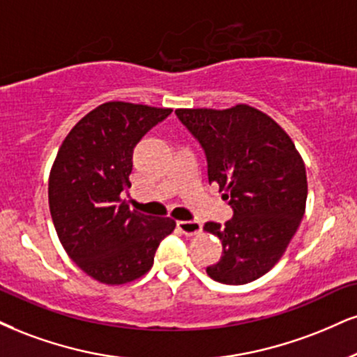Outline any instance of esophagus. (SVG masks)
I'll return each instance as SVG.
<instances>
[{
	"mask_svg": "<svg viewBox=\"0 0 357 357\" xmlns=\"http://www.w3.org/2000/svg\"><path fill=\"white\" fill-rule=\"evenodd\" d=\"M177 228L185 236H193L202 231V223L197 222V220H187V222L180 220V222H177Z\"/></svg>",
	"mask_w": 357,
	"mask_h": 357,
	"instance_id": "34e87169",
	"label": "esophagus"
}]
</instances>
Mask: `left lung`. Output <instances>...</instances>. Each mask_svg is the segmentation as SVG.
Listing matches in <instances>:
<instances>
[{"instance_id": "obj_1", "label": "left lung", "mask_w": 357, "mask_h": 357, "mask_svg": "<svg viewBox=\"0 0 357 357\" xmlns=\"http://www.w3.org/2000/svg\"><path fill=\"white\" fill-rule=\"evenodd\" d=\"M175 114L204 149L208 182L227 192L233 208L223 227L205 223L223 245L206 273L223 284L250 283L278 263L300 227L307 197L303 158L271 117L246 104Z\"/></svg>"}]
</instances>
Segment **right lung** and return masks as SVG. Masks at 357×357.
<instances>
[{
  "label": "right lung",
  "instance_id": "right-lung-1",
  "mask_svg": "<svg viewBox=\"0 0 357 357\" xmlns=\"http://www.w3.org/2000/svg\"><path fill=\"white\" fill-rule=\"evenodd\" d=\"M172 109L105 102L84 116L57 152L50 175V210L66 253L91 278L124 284L153 265L175 222L130 210L132 153Z\"/></svg>",
  "mask_w": 357,
  "mask_h": 357
}]
</instances>
